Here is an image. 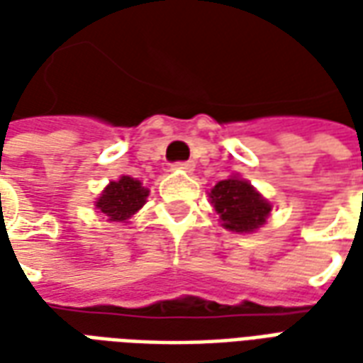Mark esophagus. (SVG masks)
Returning a JSON list of instances; mask_svg holds the SVG:
<instances>
[{
    "instance_id": "esophagus-1",
    "label": "esophagus",
    "mask_w": 363,
    "mask_h": 363,
    "mask_svg": "<svg viewBox=\"0 0 363 363\" xmlns=\"http://www.w3.org/2000/svg\"><path fill=\"white\" fill-rule=\"evenodd\" d=\"M194 167H196L194 161H181V163H174V169H182V171H186V173H192Z\"/></svg>"
}]
</instances>
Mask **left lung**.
Returning a JSON list of instances; mask_svg holds the SVG:
<instances>
[{
	"label": "left lung",
	"instance_id": "1",
	"mask_svg": "<svg viewBox=\"0 0 363 363\" xmlns=\"http://www.w3.org/2000/svg\"><path fill=\"white\" fill-rule=\"evenodd\" d=\"M210 198L221 225L235 233H252L262 228L272 210L270 202L251 186V182L239 177L218 182L210 190Z\"/></svg>",
	"mask_w": 363,
	"mask_h": 363
}]
</instances>
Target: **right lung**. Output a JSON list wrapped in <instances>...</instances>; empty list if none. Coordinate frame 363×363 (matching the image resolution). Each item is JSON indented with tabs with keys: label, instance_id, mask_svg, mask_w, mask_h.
<instances>
[{
	"label": "right lung",
	"instance_id": "add662e5",
	"mask_svg": "<svg viewBox=\"0 0 363 363\" xmlns=\"http://www.w3.org/2000/svg\"><path fill=\"white\" fill-rule=\"evenodd\" d=\"M147 196H150V190L145 189L142 182L124 174L118 181L108 182L103 194L96 198L95 206L99 213H103L106 218V221L126 223L145 204Z\"/></svg>",
	"mask_w": 363,
	"mask_h": 363
}]
</instances>
